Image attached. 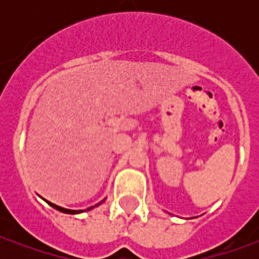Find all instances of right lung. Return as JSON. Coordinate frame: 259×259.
<instances>
[{"label": "right lung", "instance_id": "add662e5", "mask_svg": "<svg viewBox=\"0 0 259 259\" xmlns=\"http://www.w3.org/2000/svg\"><path fill=\"white\" fill-rule=\"evenodd\" d=\"M47 202H48V201H47ZM48 204H50L51 206H54L55 209H58V211L64 212V213H80V212H81V211H74V209H66V208H62V206L55 205V204H53V202H48ZM91 208H93V206H90L89 209H91Z\"/></svg>", "mask_w": 259, "mask_h": 259}]
</instances>
